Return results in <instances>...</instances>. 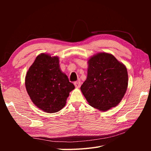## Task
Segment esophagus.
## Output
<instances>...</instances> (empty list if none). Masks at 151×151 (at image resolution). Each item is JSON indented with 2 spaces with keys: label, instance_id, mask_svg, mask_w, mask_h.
<instances>
[{
  "label": "esophagus",
  "instance_id": "obj_1",
  "mask_svg": "<svg viewBox=\"0 0 151 151\" xmlns=\"http://www.w3.org/2000/svg\"><path fill=\"white\" fill-rule=\"evenodd\" d=\"M74 85L76 88H79L81 87V82L80 81H76L74 83Z\"/></svg>",
  "mask_w": 151,
  "mask_h": 151
}]
</instances>
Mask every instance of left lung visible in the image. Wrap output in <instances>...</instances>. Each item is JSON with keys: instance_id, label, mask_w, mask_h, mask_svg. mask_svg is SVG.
Instances as JSON below:
<instances>
[{"instance_id": "8db88e82", "label": "left lung", "mask_w": 151, "mask_h": 151, "mask_svg": "<svg viewBox=\"0 0 151 151\" xmlns=\"http://www.w3.org/2000/svg\"><path fill=\"white\" fill-rule=\"evenodd\" d=\"M88 76L81 87L91 106L105 111L119 104L128 87L125 65L110 53L101 52L88 60Z\"/></svg>"}]
</instances>
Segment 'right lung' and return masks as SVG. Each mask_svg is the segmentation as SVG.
I'll list each match as a JSON object with an SVG mask.
<instances>
[{
  "mask_svg": "<svg viewBox=\"0 0 151 151\" xmlns=\"http://www.w3.org/2000/svg\"><path fill=\"white\" fill-rule=\"evenodd\" d=\"M27 92L35 105L43 111H60L66 104L75 86L68 81L59 65V58L41 53L27 72L25 77Z\"/></svg>",
  "mask_w": 151,
  "mask_h": 151,
  "instance_id": "right-lung-1",
  "label": "right lung"
}]
</instances>
